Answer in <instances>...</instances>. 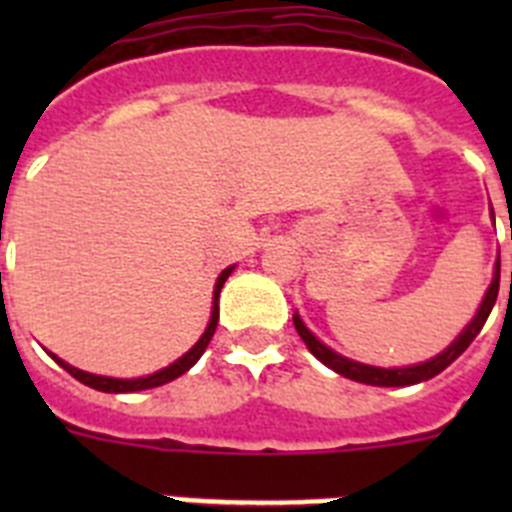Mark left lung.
I'll return each mask as SVG.
<instances>
[{
    "mask_svg": "<svg viewBox=\"0 0 512 512\" xmlns=\"http://www.w3.org/2000/svg\"><path fill=\"white\" fill-rule=\"evenodd\" d=\"M510 238H512V230H510ZM510 282H512V274H510ZM497 289H500V256H497V261H495V274H492L490 287H487L485 297H482V305L477 307V315L469 320L467 328L461 330L459 336L451 341V346L443 348L441 354H436L433 359L420 361V364H413V366H392V369H384V366L361 364V361L346 359V356H341L338 351H333V348L325 346V343L320 341V338L315 336V333H312L305 323H302L300 312H295V315H292V320H295V328H297V333H300L302 341H305V346L310 348V354L315 356V359L323 361L328 369H333L336 374H341V377L354 379V382H361V384H374V387H408V384L425 382V379H431V377H436V374H441L443 369L451 364V361H456L461 354H464V351H467L469 343L477 338V333L482 330V325H485L487 318H490V312H492V307H495V300H497Z\"/></svg>",
    "mask_w": 512,
    "mask_h": 512,
    "instance_id": "left-lung-1",
    "label": "left lung"
}]
</instances>
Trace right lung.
<instances>
[{"instance_id": "add662e5", "label": "right lung", "mask_w": 512, "mask_h": 512, "mask_svg": "<svg viewBox=\"0 0 512 512\" xmlns=\"http://www.w3.org/2000/svg\"><path fill=\"white\" fill-rule=\"evenodd\" d=\"M235 264L228 266V269L220 271V277H217L215 282V292H212V312H210V323H207L205 333L200 336V341L194 343L192 348H189L187 354L179 356V359L174 361V364L164 366V369H158V372L153 374H146V377H135V379H117V377H102V374H92V372H84V369H76V366L66 364L63 359H58L56 354H51V359L56 361V364H61L66 372L71 374L74 379H79L81 384H87V387H92V390H99V392H140V390H151V387H161V384L171 382V379L182 377L184 372H189L197 361H200V356L205 354L207 343L212 341V336H215V328H217V318H220V307H217V300H220V289H223L225 279L233 274Z\"/></svg>"}]
</instances>
